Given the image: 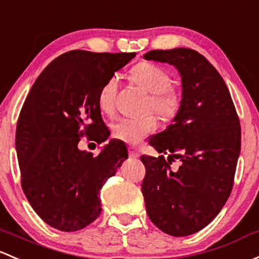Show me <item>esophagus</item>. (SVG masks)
<instances>
[{"instance_id": "34e87169", "label": "esophagus", "mask_w": 259, "mask_h": 259, "mask_svg": "<svg viewBox=\"0 0 259 259\" xmlns=\"http://www.w3.org/2000/svg\"><path fill=\"white\" fill-rule=\"evenodd\" d=\"M129 156L130 157H139L140 152H139L135 148H129Z\"/></svg>"}]
</instances>
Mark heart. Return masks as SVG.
Masks as SVG:
<instances>
[{
  "label": "heart",
  "mask_w": 259,
  "mask_h": 259,
  "mask_svg": "<svg viewBox=\"0 0 259 259\" xmlns=\"http://www.w3.org/2000/svg\"><path fill=\"white\" fill-rule=\"evenodd\" d=\"M133 84L149 94L146 111H154L161 121L168 122L179 115L182 107V94L170 83V74L159 65L149 62L135 64L129 72ZM119 80L116 75H110L100 87L98 105L105 115H113L115 111ZM156 127V118L152 114L139 119L125 118L114 122L111 134L116 140L126 144H137L143 138L151 134Z\"/></svg>",
  "instance_id": "1"
}]
</instances>
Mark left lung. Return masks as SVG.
Listing matches in <instances>:
<instances>
[{"mask_svg":"<svg viewBox=\"0 0 259 259\" xmlns=\"http://www.w3.org/2000/svg\"><path fill=\"white\" fill-rule=\"evenodd\" d=\"M144 57L175 65L181 74V110L149 140L162 155L141 156L146 170L141 191L151 222L184 237L206 227L230 197L241 150L239 119L225 80L202 54L175 48ZM176 158L182 165L172 170Z\"/></svg>","mask_w":259,"mask_h":259,"instance_id":"obj_1","label":"left lung"}]
</instances>
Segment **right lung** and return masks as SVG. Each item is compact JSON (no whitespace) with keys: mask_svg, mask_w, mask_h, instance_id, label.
Returning a JSON list of instances; mask_svg holds the SVG:
<instances>
[{"mask_svg":"<svg viewBox=\"0 0 259 259\" xmlns=\"http://www.w3.org/2000/svg\"><path fill=\"white\" fill-rule=\"evenodd\" d=\"M134 57L69 51L45 68L24 100L16 127L22 190L51 227L74 232L102 212L100 190L127 159V149L111 140L93 156L78 143L84 137L97 144L109 138L98 94Z\"/></svg>","mask_w":259,"mask_h":259,"instance_id":"right-lung-1","label":"right lung"}]
</instances>
